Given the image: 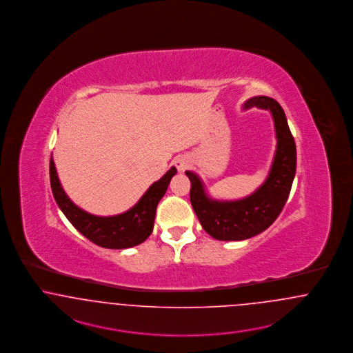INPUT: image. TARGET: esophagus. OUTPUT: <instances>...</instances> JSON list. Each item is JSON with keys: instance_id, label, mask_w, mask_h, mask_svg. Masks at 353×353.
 Wrapping results in <instances>:
<instances>
[{"instance_id": "34e87169", "label": "esophagus", "mask_w": 353, "mask_h": 353, "mask_svg": "<svg viewBox=\"0 0 353 353\" xmlns=\"http://www.w3.org/2000/svg\"><path fill=\"white\" fill-rule=\"evenodd\" d=\"M174 163H175V168L178 169V171H181V172L190 166V161H188V158L184 157V155L178 157V158L174 161Z\"/></svg>"}]
</instances>
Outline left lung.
Masks as SVG:
<instances>
[{"label": "left lung", "instance_id": "8db88e82", "mask_svg": "<svg viewBox=\"0 0 353 353\" xmlns=\"http://www.w3.org/2000/svg\"><path fill=\"white\" fill-rule=\"evenodd\" d=\"M257 107L272 113L276 150L266 181L240 200L211 199L199 176L185 171L191 182L190 200L203 230L220 241H241L268 230L281 214L290 195L296 169V149L282 107L268 96L252 97L244 109Z\"/></svg>", "mask_w": 353, "mask_h": 353}]
</instances>
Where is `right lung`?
<instances>
[{
	"mask_svg": "<svg viewBox=\"0 0 353 353\" xmlns=\"http://www.w3.org/2000/svg\"><path fill=\"white\" fill-rule=\"evenodd\" d=\"M176 169H171L154 182L137 203L126 212L114 216H94L79 208L61 187L52 157L50 159V183L52 195L61 212L83 236L96 245L108 249H126L139 245L153 232L155 211L168 191Z\"/></svg>",
	"mask_w": 353,
	"mask_h": 353,
	"instance_id": "right-lung-1",
	"label": "right lung"
}]
</instances>
